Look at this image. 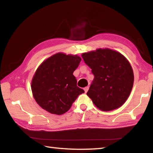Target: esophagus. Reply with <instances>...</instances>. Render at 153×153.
I'll list each match as a JSON object with an SVG mask.
<instances>
[{
    "label": "esophagus",
    "mask_w": 153,
    "mask_h": 153,
    "mask_svg": "<svg viewBox=\"0 0 153 153\" xmlns=\"http://www.w3.org/2000/svg\"><path fill=\"white\" fill-rule=\"evenodd\" d=\"M89 88V87L88 86H87V87H85V88H84V91H85V93H87V91H88Z\"/></svg>",
    "instance_id": "esophagus-1"
}]
</instances>
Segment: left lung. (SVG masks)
<instances>
[{
    "instance_id": "left-lung-1",
    "label": "left lung",
    "mask_w": 153,
    "mask_h": 153,
    "mask_svg": "<svg viewBox=\"0 0 153 153\" xmlns=\"http://www.w3.org/2000/svg\"><path fill=\"white\" fill-rule=\"evenodd\" d=\"M85 63L94 75L87 95L102 111L118 108L130 95L134 76L125 56L109 48L83 53Z\"/></svg>"
}]
</instances>
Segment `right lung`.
<instances>
[{
    "mask_svg": "<svg viewBox=\"0 0 153 153\" xmlns=\"http://www.w3.org/2000/svg\"><path fill=\"white\" fill-rule=\"evenodd\" d=\"M81 60L77 55L59 53L39 66L31 81V90L42 108L53 114H63L77 97L85 92L77 86L73 75Z\"/></svg>",
    "mask_w": 153,
    "mask_h": 153,
    "instance_id": "obj_1",
    "label": "right lung"
}]
</instances>
